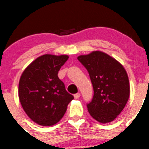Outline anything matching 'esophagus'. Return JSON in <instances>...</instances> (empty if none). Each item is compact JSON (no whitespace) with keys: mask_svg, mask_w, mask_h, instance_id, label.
<instances>
[{"mask_svg":"<svg viewBox=\"0 0 149 149\" xmlns=\"http://www.w3.org/2000/svg\"><path fill=\"white\" fill-rule=\"evenodd\" d=\"M80 96H81L80 93H77V94H74V98L75 99H79V97H80Z\"/></svg>","mask_w":149,"mask_h":149,"instance_id":"1","label":"esophagus"}]
</instances>
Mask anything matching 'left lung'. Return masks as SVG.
Segmentation results:
<instances>
[{"label": "left lung", "instance_id": "left-lung-1", "mask_svg": "<svg viewBox=\"0 0 149 149\" xmlns=\"http://www.w3.org/2000/svg\"><path fill=\"white\" fill-rule=\"evenodd\" d=\"M78 60L88 72L94 96L87 104L91 116L101 123L113 121L130 97L127 72L115 58L101 51L80 55Z\"/></svg>", "mask_w": 149, "mask_h": 149}]
</instances>
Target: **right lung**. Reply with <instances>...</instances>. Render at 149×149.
<instances>
[{
    "label": "right lung",
    "instance_id": "add662e5",
    "mask_svg": "<svg viewBox=\"0 0 149 149\" xmlns=\"http://www.w3.org/2000/svg\"><path fill=\"white\" fill-rule=\"evenodd\" d=\"M68 59L66 55H43L29 64L21 76V104L29 118L38 125L51 126L58 123L74 98L58 76Z\"/></svg>",
    "mask_w": 149,
    "mask_h": 149
}]
</instances>
